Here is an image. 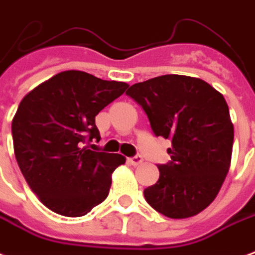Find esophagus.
<instances>
[{
    "label": "esophagus",
    "instance_id": "esophagus-1",
    "mask_svg": "<svg viewBox=\"0 0 255 255\" xmlns=\"http://www.w3.org/2000/svg\"><path fill=\"white\" fill-rule=\"evenodd\" d=\"M128 162H129L131 165L137 166V165H140V163H142L143 158L140 155H135V156H132V158H129V159H128Z\"/></svg>",
    "mask_w": 255,
    "mask_h": 255
}]
</instances>
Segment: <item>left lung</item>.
Instances as JSON below:
<instances>
[{"mask_svg": "<svg viewBox=\"0 0 255 255\" xmlns=\"http://www.w3.org/2000/svg\"><path fill=\"white\" fill-rule=\"evenodd\" d=\"M150 120L155 136L170 139L171 161L144 199L159 214L185 219L208 207L230 169L234 126L223 94L200 78L167 74L126 92Z\"/></svg>", "mask_w": 255, "mask_h": 255, "instance_id": "obj_1", "label": "left lung"}]
</instances>
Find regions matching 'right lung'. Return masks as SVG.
Instances as JSON below:
<instances>
[{
    "instance_id": "right-lung-1",
    "label": "right lung",
    "mask_w": 255,
    "mask_h": 255,
    "mask_svg": "<svg viewBox=\"0 0 255 255\" xmlns=\"http://www.w3.org/2000/svg\"><path fill=\"white\" fill-rule=\"evenodd\" d=\"M127 88L126 82L69 70L21 100L12 122L14 155L32 192L48 209L78 218L107 199L112 173L126 158L85 144L99 142L96 116Z\"/></svg>"
}]
</instances>
